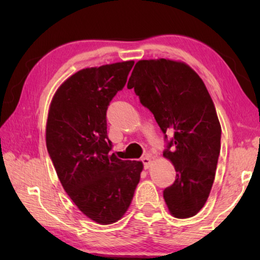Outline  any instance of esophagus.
Listing matches in <instances>:
<instances>
[{"label": "esophagus", "mask_w": 260, "mask_h": 260, "mask_svg": "<svg viewBox=\"0 0 260 260\" xmlns=\"http://www.w3.org/2000/svg\"><path fill=\"white\" fill-rule=\"evenodd\" d=\"M142 162H143V166H144V169H149V166L151 165V159L149 157H143L142 158Z\"/></svg>", "instance_id": "1"}]
</instances>
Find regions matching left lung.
Masks as SVG:
<instances>
[{"instance_id": "left-lung-1", "label": "left lung", "mask_w": 260, "mask_h": 260, "mask_svg": "<svg viewBox=\"0 0 260 260\" xmlns=\"http://www.w3.org/2000/svg\"><path fill=\"white\" fill-rule=\"evenodd\" d=\"M127 88L153 114L166 142L162 155L175 167L174 183L162 191L167 208L177 218L192 217L212 188L221 139L204 82L187 64L161 58L139 60Z\"/></svg>"}]
</instances>
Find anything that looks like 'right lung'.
<instances>
[{
	"mask_svg": "<svg viewBox=\"0 0 260 260\" xmlns=\"http://www.w3.org/2000/svg\"><path fill=\"white\" fill-rule=\"evenodd\" d=\"M134 61L83 69L70 77L51 101L47 150L74 204L94 221L109 225L128 209L143 165L111 153L107 110L125 87Z\"/></svg>",
	"mask_w": 260,
	"mask_h": 260,
	"instance_id": "right-lung-1",
	"label": "right lung"
}]
</instances>
